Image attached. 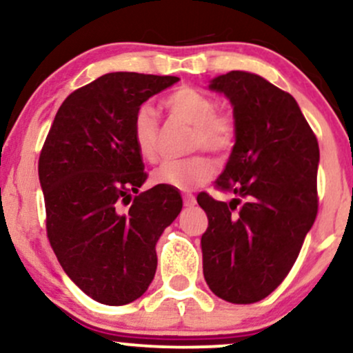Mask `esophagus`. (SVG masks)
<instances>
[{"label":"esophagus","mask_w":353,"mask_h":353,"mask_svg":"<svg viewBox=\"0 0 353 353\" xmlns=\"http://www.w3.org/2000/svg\"><path fill=\"white\" fill-rule=\"evenodd\" d=\"M182 199H184L185 208H194V205H196V197L190 196V194H184V197H182Z\"/></svg>","instance_id":"34e87169"}]
</instances>
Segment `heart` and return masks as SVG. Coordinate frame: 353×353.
<instances>
[{
  "label": "heart",
  "mask_w": 353,
  "mask_h": 353,
  "mask_svg": "<svg viewBox=\"0 0 353 353\" xmlns=\"http://www.w3.org/2000/svg\"><path fill=\"white\" fill-rule=\"evenodd\" d=\"M172 119L190 125L189 151H205L216 156H228L237 141V121L232 112L217 109L216 101L196 88L181 86L161 101ZM131 134L134 145L148 163L157 161L159 144V119L156 111L143 104L132 117ZM216 174V164L204 154L188 159L168 161L152 172V181L179 190L201 188Z\"/></svg>",
  "instance_id": "b5f03b06"
}]
</instances>
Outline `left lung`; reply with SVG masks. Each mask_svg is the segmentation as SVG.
<instances>
[{"label": "left lung", "instance_id": "8db88e82", "mask_svg": "<svg viewBox=\"0 0 353 353\" xmlns=\"http://www.w3.org/2000/svg\"><path fill=\"white\" fill-rule=\"evenodd\" d=\"M209 88L234 106L237 141L214 188L236 199L197 196L202 269L217 297L254 303L287 277L317 217L319 143L292 96L261 76L230 71Z\"/></svg>", "mask_w": 353, "mask_h": 353}]
</instances>
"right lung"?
Returning <instances> with one entry per match:
<instances>
[{
  "instance_id": "1",
  "label": "right lung",
  "mask_w": 353,
  "mask_h": 353,
  "mask_svg": "<svg viewBox=\"0 0 353 353\" xmlns=\"http://www.w3.org/2000/svg\"><path fill=\"white\" fill-rule=\"evenodd\" d=\"M176 76L109 72L72 91L39 154L46 232L64 272L84 294L125 305L148 290L156 242L179 216L181 194L148 179L131 134L144 101Z\"/></svg>"
}]
</instances>
